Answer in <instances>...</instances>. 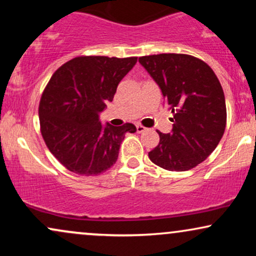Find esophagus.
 <instances>
[{"mask_svg": "<svg viewBox=\"0 0 256 256\" xmlns=\"http://www.w3.org/2000/svg\"><path fill=\"white\" fill-rule=\"evenodd\" d=\"M136 128H137V132H140H140H144L146 130L144 126H142L140 124H137L136 125Z\"/></svg>", "mask_w": 256, "mask_h": 256, "instance_id": "esophagus-1", "label": "esophagus"}]
</instances>
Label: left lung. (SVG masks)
<instances>
[{"label":"left lung","instance_id":"1","mask_svg":"<svg viewBox=\"0 0 256 256\" xmlns=\"http://www.w3.org/2000/svg\"><path fill=\"white\" fill-rule=\"evenodd\" d=\"M156 82L173 113L172 131L158 132L149 152L155 165L183 172L196 167L219 144L226 126L225 96L216 73L204 61L186 54L138 58Z\"/></svg>","mask_w":256,"mask_h":256}]
</instances>
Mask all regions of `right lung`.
<instances>
[{"mask_svg": "<svg viewBox=\"0 0 256 256\" xmlns=\"http://www.w3.org/2000/svg\"><path fill=\"white\" fill-rule=\"evenodd\" d=\"M137 58L78 56L55 71L40 98V124L50 152L68 171L98 176L116 164L126 132L136 126H102L98 114Z\"/></svg>", "mask_w": 256, "mask_h": 256, "instance_id": "1", "label": "right lung"}]
</instances>
